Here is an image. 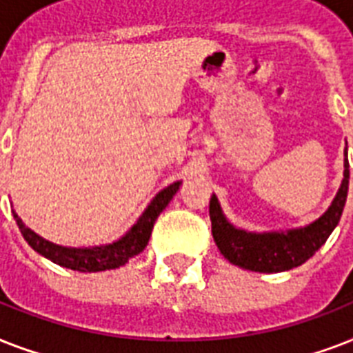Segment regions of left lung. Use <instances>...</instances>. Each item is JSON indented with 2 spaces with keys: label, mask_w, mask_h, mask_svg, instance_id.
<instances>
[{
  "label": "left lung",
  "mask_w": 353,
  "mask_h": 353,
  "mask_svg": "<svg viewBox=\"0 0 353 353\" xmlns=\"http://www.w3.org/2000/svg\"><path fill=\"white\" fill-rule=\"evenodd\" d=\"M348 181H350V165L345 152V177L328 210L310 225L290 229L285 232L258 234L231 225L221 212L218 198L212 194L209 214L216 245L229 262L256 273H280V271L299 268L326 243L328 236L339 223L348 196Z\"/></svg>",
  "instance_id": "1"
}]
</instances>
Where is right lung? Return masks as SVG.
I'll return each mask as SVG.
<instances>
[{
    "label": "right lung",
    "instance_id": "1",
    "mask_svg": "<svg viewBox=\"0 0 353 353\" xmlns=\"http://www.w3.org/2000/svg\"><path fill=\"white\" fill-rule=\"evenodd\" d=\"M179 187H181V181L172 183L166 188H163L152 199V203L146 207L143 216L139 218L137 223L126 234L119 238L117 241H113V243L101 247H84V249H80V247L57 245V243L38 236L34 231H30L29 227H25V223L19 220L16 212H12V214L25 241L36 252H40L41 256L49 258L51 262L58 263L62 268L74 269V271H80V273H97V271L121 268L130 258L144 251V247L148 245L150 234H152L157 216L166 209V205L170 203V199L176 196Z\"/></svg>",
    "mask_w": 353,
    "mask_h": 353
}]
</instances>
